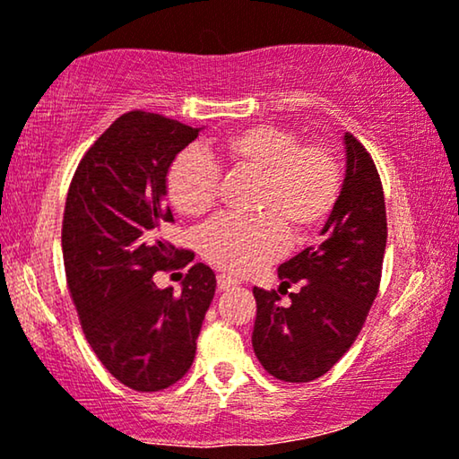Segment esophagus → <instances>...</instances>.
<instances>
[{"mask_svg":"<svg viewBox=\"0 0 459 459\" xmlns=\"http://www.w3.org/2000/svg\"><path fill=\"white\" fill-rule=\"evenodd\" d=\"M234 286H238L236 278H231V275H228V273H219L217 275V288H219V290H230V288H234Z\"/></svg>","mask_w":459,"mask_h":459,"instance_id":"esophagus-1","label":"esophagus"}]
</instances>
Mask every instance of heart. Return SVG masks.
Segmentation results:
<instances>
[{"label": "heart", "instance_id": "b5f03b06", "mask_svg": "<svg viewBox=\"0 0 459 459\" xmlns=\"http://www.w3.org/2000/svg\"><path fill=\"white\" fill-rule=\"evenodd\" d=\"M256 175L255 215H225L200 234L212 265L244 273L292 240L322 228L342 192V162L328 143L303 142L299 131L261 123L231 131L209 148L184 150L167 169V196L184 217H203L217 203L221 171Z\"/></svg>", "mask_w": 459, "mask_h": 459}]
</instances>
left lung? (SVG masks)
<instances>
[{
  "label": "left lung",
  "instance_id": "1",
  "mask_svg": "<svg viewBox=\"0 0 459 459\" xmlns=\"http://www.w3.org/2000/svg\"><path fill=\"white\" fill-rule=\"evenodd\" d=\"M347 175L324 240L281 263L280 292L255 288L253 349L273 378L311 382L330 372L366 324L380 288L386 248V206L372 156L344 134ZM290 285L291 305L280 293Z\"/></svg>",
  "mask_w": 459,
  "mask_h": 459
}]
</instances>
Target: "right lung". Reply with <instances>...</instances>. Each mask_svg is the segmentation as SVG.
Returning <instances> with one entry per match:
<instances>
[{
    "label": "right lung",
    "instance_id": "1",
    "mask_svg": "<svg viewBox=\"0 0 459 459\" xmlns=\"http://www.w3.org/2000/svg\"><path fill=\"white\" fill-rule=\"evenodd\" d=\"M200 129L143 110L125 112L81 159L66 194L62 256L83 334L125 386L154 393L190 369L215 273L194 263L181 294L156 272L186 267L194 253L162 238L167 169Z\"/></svg>",
    "mask_w": 459,
    "mask_h": 459
}]
</instances>
